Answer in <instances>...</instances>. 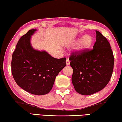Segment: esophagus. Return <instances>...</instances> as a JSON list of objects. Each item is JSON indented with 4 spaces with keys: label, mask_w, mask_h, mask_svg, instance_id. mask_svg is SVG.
I'll return each instance as SVG.
<instances>
[{
    "label": "esophagus",
    "mask_w": 122,
    "mask_h": 122,
    "mask_svg": "<svg viewBox=\"0 0 122 122\" xmlns=\"http://www.w3.org/2000/svg\"><path fill=\"white\" fill-rule=\"evenodd\" d=\"M66 65H70V60L68 59H67L66 60Z\"/></svg>",
    "instance_id": "1"
}]
</instances>
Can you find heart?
I'll use <instances>...</instances> for the list:
<instances>
[{"instance_id":"1","label":"heart","mask_w":122,"mask_h":122,"mask_svg":"<svg viewBox=\"0 0 122 122\" xmlns=\"http://www.w3.org/2000/svg\"><path fill=\"white\" fill-rule=\"evenodd\" d=\"M79 41H80L78 46L79 50H84L88 49L91 46L92 44V38L91 36L86 35L84 36L83 37L79 38L75 42V43H77Z\"/></svg>"}]
</instances>
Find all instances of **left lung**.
I'll return each instance as SVG.
<instances>
[{
    "label": "left lung",
    "instance_id": "obj_1",
    "mask_svg": "<svg viewBox=\"0 0 122 122\" xmlns=\"http://www.w3.org/2000/svg\"><path fill=\"white\" fill-rule=\"evenodd\" d=\"M96 32L93 49L73 52L69 59L73 68V85L82 95H92L103 89L113 72L114 56L110 44L100 32Z\"/></svg>",
    "mask_w": 122,
    "mask_h": 122
}]
</instances>
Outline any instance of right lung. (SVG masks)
<instances>
[{"instance_id":"add662e5","label":"right lung","mask_w":122,"mask_h":122,"mask_svg":"<svg viewBox=\"0 0 122 122\" xmlns=\"http://www.w3.org/2000/svg\"><path fill=\"white\" fill-rule=\"evenodd\" d=\"M36 30H29L19 40L12 55L11 72L17 85L24 90L44 95L51 90L56 77L66 66V59H56L45 51L34 49L30 39Z\"/></svg>"}]
</instances>
